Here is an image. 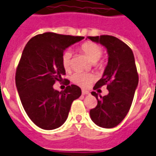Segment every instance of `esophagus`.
I'll return each mask as SVG.
<instances>
[{
	"mask_svg": "<svg viewBox=\"0 0 156 156\" xmlns=\"http://www.w3.org/2000/svg\"><path fill=\"white\" fill-rule=\"evenodd\" d=\"M89 91H87V90H82V94L83 95H87V94H89Z\"/></svg>",
	"mask_w": 156,
	"mask_h": 156,
	"instance_id": "34e87169",
	"label": "esophagus"
}]
</instances>
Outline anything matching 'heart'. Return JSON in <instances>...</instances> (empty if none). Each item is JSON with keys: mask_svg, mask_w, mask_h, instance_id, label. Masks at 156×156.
<instances>
[{"mask_svg": "<svg viewBox=\"0 0 156 156\" xmlns=\"http://www.w3.org/2000/svg\"><path fill=\"white\" fill-rule=\"evenodd\" d=\"M80 50L86 55L92 63L97 65V61L98 60L102 55V49L98 44L93 42H85L80 46ZM71 59L72 53L70 50H66L63 53L61 57V63L65 71L69 72L71 69ZM94 75L88 73L77 72L71 77L73 83L82 87H87L94 81Z\"/></svg>", "mask_w": 156, "mask_h": 156, "instance_id": "obj_1", "label": "heart"}]
</instances>
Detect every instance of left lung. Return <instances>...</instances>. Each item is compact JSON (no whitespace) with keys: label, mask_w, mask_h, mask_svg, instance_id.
I'll return each mask as SVG.
<instances>
[{"label":"left lung","mask_w":156,"mask_h":156,"mask_svg":"<svg viewBox=\"0 0 156 156\" xmlns=\"http://www.w3.org/2000/svg\"><path fill=\"white\" fill-rule=\"evenodd\" d=\"M87 39L101 44L108 54V63L103 75L93 89L107 85L109 93L98 98V93L92 92L98 105L90 110V116L98 126L115 127L127 115L138 85L133 52L126 44L112 35L87 36Z\"/></svg>","instance_id":"1"}]
</instances>
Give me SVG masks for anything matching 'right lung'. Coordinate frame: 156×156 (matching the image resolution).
<instances>
[{"label":"right lung","instance_id":"add662e5","mask_svg":"<svg viewBox=\"0 0 156 156\" xmlns=\"http://www.w3.org/2000/svg\"><path fill=\"white\" fill-rule=\"evenodd\" d=\"M83 36L46 32L29 40L23 50L16 73L20 98L30 119L44 130L59 127L68 118L72 102L82 94L77 85H68L64 91L54 89L65 70L61 63L63 51Z\"/></svg>","mask_w":156,"mask_h":156}]
</instances>
